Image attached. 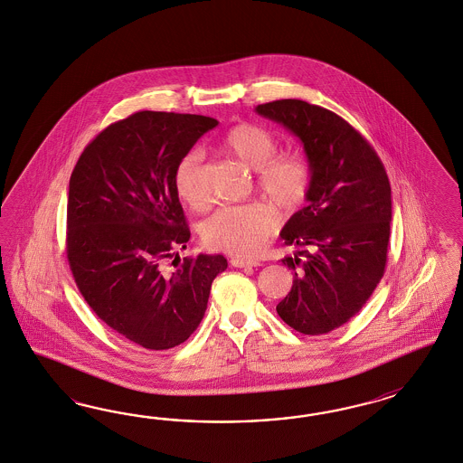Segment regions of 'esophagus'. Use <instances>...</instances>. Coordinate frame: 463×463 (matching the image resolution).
<instances>
[{"mask_svg": "<svg viewBox=\"0 0 463 463\" xmlns=\"http://www.w3.org/2000/svg\"><path fill=\"white\" fill-rule=\"evenodd\" d=\"M231 265L236 268L260 267V263H258V261H252V260H244V258H231Z\"/></svg>", "mask_w": 463, "mask_h": 463, "instance_id": "obj_1", "label": "esophagus"}]
</instances>
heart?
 <instances>
[{"label": "heart", "instance_id": "obj_1", "mask_svg": "<svg viewBox=\"0 0 463 463\" xmlns=\"http://www.w3.org/2000/svg\"><path fill=\"white\" fill-rule=\"evenodd\" d=\"M222 149L241 165L258 173V188L287 215L300 211L312 186V168L307 157L279 156L280 142L263 127L238 124L222 137ZM178 196L195 211L209 207L203 156L200 151L183 155L173 173ZM277 229V217L265 205H238L215 212L202 227L203 244L215 251L251 256L261 250Z\"/></svg>", "mask_w": 463, "mask_h": 463}]
</instances>
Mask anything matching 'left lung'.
Listing matches in <instances>:
<instances>
[{
  "label": "left lung",
  "mask_w": 463,
  "mask_h": 463,
  "mask_svg": "<svg viewBox=\"0 0 463 463\" xmlns=\"http://www.w3.org/2000/svg\"><path fill=\"white\" fill-rule=\"evenodd\" d=\"M302 140L312 168L307 207L281 229V260L294 285L277 312L295 331L319 336L348 323L377 288L387 265L392 221L391 183L375 149L327 109L302 99L256 107Z\"/></svg>",
  "instance_id": "1"
}]
</instances>
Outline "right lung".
Segmentation results:
<instances>
[{
    "mask_svg": "<svg viewBox=\"0 0 463 463\" xmlns=\"http://www.w3.org/2000/svg\"><path fill=\"white\" fill-rule=\"evenodd\" d=\"M219 122L203 115L132 113L103 128L72 169L66 252L80 292L118 335L169 350L198 327L222 254L183 258L190 229L173 173ZM179 261L169 270L167 260ZM174 260V261H175Z\"/></svg>",
    "mask_w": 463,
    "mask_h": 463,
    "instance_id": "1",
    "label": "right lung"
}]
</instances>
